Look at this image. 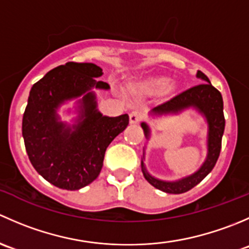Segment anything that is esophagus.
Listing matches in <instances>:
<instances>
[{
    "mask_svg": "<svg viewBox=\"0 0 249 249\" xmlns=\"http://www.w3.org/2000/svg\"><path fill=\"white\" fill-rule=\"evenodd\" d=\"M142 114H141L140 112H137V110L130 113V123H131V124H137V123H140L141 120H142Z\"/></svg>",
    "mask_w": 249,
    "mask_h": 249,
    "instance_id": "1",
    "label": "esophagus"
}]
</instances>
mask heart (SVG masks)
<instances>
[{
  "mask_svg": "<svg viewBox=\"0 0 249 249\" xmlns=\"http://www.w3.org/2000/svg\"><path fill=\"white\" fill-rule=\"evenodd\" d=\"M127 91L134 96L148 97L157 96L172 89L170 85V78L165 76H152L130 80L126 84Z\"/></svg>",
  "mask_w": 249,
  "mask_h": 249,
  "instance_id": "1",
  "label": "heart"
}]
</instances>
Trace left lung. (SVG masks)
<instances>
[{
	"label": "left lung",
	"instance_id": "left-lung-1",
	"mask_svg": "<svg viewBox=\"0 0 249 249\" xmlns=\"http://www.w3.org/2000/svg\"><path fill=\"white\" fill-rule=\"evenodd\" d=\"M196 77L202 79L205 83L195 85V87L180 92L179 95L175 96L170 101L155 107L152 110L153 114L161 115L170 114V113L173 114V113L182 112L183 109L189 108V107H194L207 120V158H206L202 166L195 173L179 180H176V182H166V180L158 179V178L150 176L145 170L143 160L141 161V167H142V172L145 179L153 187L165 193H169V194H182V193L188 192L195 185L199 184L203 178L213 170L218 158H219L220 148H222V137L225 127L222 94L211 84L210 79L201 71H197ZM141 126L144 131L145 137L149 139L150 134L148 125L145 123H142Z\"/></svg>",
	"mask_w": 249,
	"mask_h": 249
}]
</instances>
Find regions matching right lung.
<instances>
[{"instance_id":"right-lung-1","label":"right lung","mask_w":249,"mask_h":249,"mask_svg":"<svg viewBox=\"0 0 249 249\" xmlns=\"http://www.w3.org/2000/svg\"><path fill=\"white\" fill-rule=\"evenodd\" d=\"M102 69L91 62H67L49 71L30 90L22 117V137L32 166L53 185L78 190L94 182L104 165L107 147L129 124V115L106 117L97 110L91 91L109 89L96 80ZM82 96L77 123L60 122L56 109Z\"/></svg>"}]
</instances>
